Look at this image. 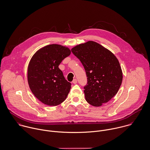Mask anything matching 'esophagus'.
Wrapping results in <instances>:
<instances>
[{
    "label": "esophagus",
    "instance_id": "obj_1",
    "mask_svg": "<svg viewBox=\"0 0 150 150\" xmlns=\"http://www.w3.org/2000/svg\"><path fill=\"white\" fill-rule=\"evenodd\" d=\"M72 83H73L74 84H76V83H77V79H74L73 80V81H72Z\"/></svg>",
    "mask_w": 150,
    "mask_h": 150
}]
</instances>
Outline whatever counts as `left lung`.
<instances>
[{"label":"left lung","instance_id":"8db88e82","mask_svg":"<svg viewBox=\"0 0 150 150\" xmlns=\"http://www.w3.org/2000/svg\"><path fill=\"white\" fill-rule=\"evenodd\" d=\"M86 71L88 83L84 87L86 101L94 107L108 102L118 91L123 76L119 61L109 50L93 41L71 49Z\"/></svg>","mask_w":150,"mask_h":150}]
</instances>
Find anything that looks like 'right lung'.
<instances>
[{"instance_id": "obj_1", "label": "right lung", "mask_w": 150, "mask_h": 150, "mask_svg": "<svg viewBox=\"0 0 150 150\" xmlns=\"http://www.w3.org/2000/svg\"><path fill=\"white\" fill-rule=\"evenodd\" d=\"M71 54L67 47L57 44L38 50L28 67V82L31 91L42 103L56 106L67 98L71 84L59 68L61 61Z\"/></svg>"}]
</instances>
